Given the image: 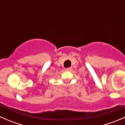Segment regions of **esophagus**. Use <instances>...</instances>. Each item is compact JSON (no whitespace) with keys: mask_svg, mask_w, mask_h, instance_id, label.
<instances>
[{"mask_svg":"<svg viewBox=\"0 0 125 125\" xmlns=\"http://www.w3.org/2000/svg\"><path fill=\"white\" fill-rule=\"evenodd\" d=\"M72 70H73L72 68H67L65 69V71H71Z\"/></svg>","mask_w":125,"mask_h":125,"instance_id":"obj_1","label":"esophagus"}]
</instances>
